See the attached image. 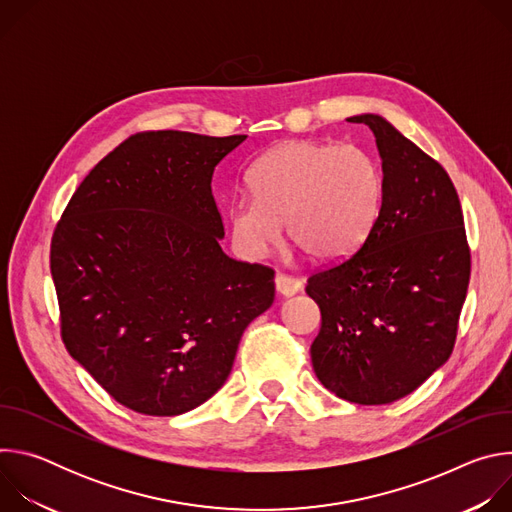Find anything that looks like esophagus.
<instances>
[{
	"instance_id": "1",
	"label": "esophagus",
	"mask_w": 512,
	"mask_h": 512,
	"mask_svg": "<svg viewBox=\"0 0 512 512\" xmlns=\"http://www.w3.org/2000/svg\"><path fill=\"white\" fill-rule=\"evenodd\" d=\"M275 289L279 291L281 296H296L298 291L302 289V281L298 277H291V275H285V273H279L275 277Z\"/></svg>"
}]
</instances>
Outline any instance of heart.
I'll list each match as a JSON object with an SVG mask.
<instances>
[{
	"label": "heart",
	"instance_id": "obj_1",
	"mask_svg": "<svg viewBox=\"0 0 512 512\" xmlns=\"http://www.w3.org/2000/svg\"><path fill=\"white\" fill-rule=\"evenodd\" d=\"M253 196L229 206L237 247L263 257L279 239L314 259H338L371 231L381 206V172L375 158L354 143L330 145L298 139L259 158L247 176Z\"/></svg>",
	"mask_w": 512,
	"mask_h": 512
}]
</instances>
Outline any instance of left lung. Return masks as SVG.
Returning a JSON list of instances; mask_svg holds the SVG:
<instances>
[{
	"instance_id": "1",
	"label": "left lung",
	"mask_w": 512,
	"mask_h": 512,
	"mask_svg": "<svg viewBox=\"0 0 512 512\" xmlns=\"http://www.w3.org/2000/svg\"><path fill=\"white\" fill-rule=\"evenodd\" d=\"M369 125L383 160L375 223L342 261L308 277L322 328L312 342L320 383L358 405L415 391L450 358L470 281V247L448 172L379 115Z\"/></svg>"
}]
</instances>
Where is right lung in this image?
Instances as JSON below:
<instances>
[{"label":"right lung","instance_id":"1","mask_svg":"<svg viewBox=\"0 0 512 512\" xmlns=\"http://www.w3.org/2000/svg\"><path fill=\"white\" fill-rule=\"evenodd\" d=\"M247 135L141 131L81 182L56 223L50 273L68 354L121 405L186 413L221 389L275 271L235 261L212 196Z\"/></svg>","mask_w":512,"mask_h":512}]
</instances>
